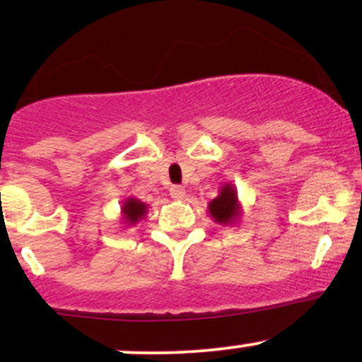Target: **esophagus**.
<instances>
[{"label":"esophagus","instance_id":"esophagus-1","mask_svg":"<svg viewBox=\"0 0 362 362\" xmlns=\"http://www.w3.org/2000/svg\"><path fill=\"white\" fill-rule=\"evenodd\" d=\"M170 195H172L173 199H184L187 192H185V187L182 185H172L170 187Z\"/></svg>","mask_w":362,"mask_h":362}]
</instances>
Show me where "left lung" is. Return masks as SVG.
Masks as SVG:
<instances>
[{
	"label": "left lung",
	"instance_id": "left-lung-1",
	"mask_svg": "<svg viewBox=\"0 0 362 362\" xmlns=\"http://www.w3.org/2000/svg\"><path fill=\"white\" fill-rule=\"evenodd\" d=\"M209 213L214 221L219 224L231 223L238 214V204H236V194L231 185H224L221 194L213 199L209 204Z\"/></svg>",
	"mask_w": 362,
	"mask_h": 362
}]
</instances>
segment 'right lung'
<instances>
[{
    "mask_svg": "<svg viewBox=\"0 0 362 362\" xmlns=\"http://www.w3.org/2000/svg\"><path fill=\"white\" fill-rule=\"evenodd\" d=\"M122 213H124V216H126V219L129 223L134 224L138 219L143 218L144 213H146V204L136 201V199H129V201L122 207Z\"/></svg>",
    "mask_w": 362,
    "mask_h": 362,
    "instance_id": "obj_1",
    "label": "right lung"
}]
</instances>
